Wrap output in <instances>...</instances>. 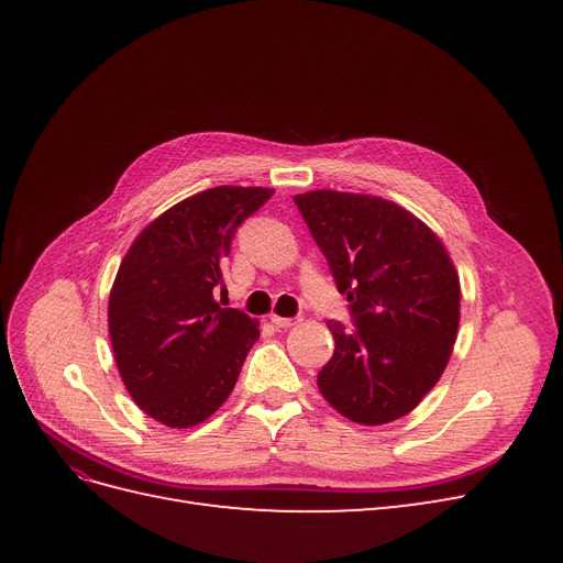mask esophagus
I'll use <instances>...</instances> for the list:
<instances>
[{"label": "esophagus", "mask_w": 563, "mask_h": 563, "mask_svg": "<svg viewBox=\"0 0 563 563\" xmlns=\"http://www.w3.org/2000/svg\"><path fill=\"white\" fill-rule=\"evenodd\" d=\"M272 323H275L277 329H291L296 323H300V317H277L272 314Z\"/></svg>", "instance_id": "esophagus-1"}]
</instances>
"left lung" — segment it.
<instances>
[{
	"label": "left lung",
	"instance_id": "8db88e82",
	"mask_svg": "<svg viewBox=\"0 0 563 563\" xmlns=\"http://www.w3.org/2000/svg\"><path fill=\"white\" fill-rule=\"evenodd\" d=\"M294 201L354 323L329 321L335 350L319 391L352 422L397 420L437 385L455 343L460 282L449 253L387 199L314 190Z\"/></svg>",
	"mask_w": 563,
	"mask_h": 563
}]
</instances>
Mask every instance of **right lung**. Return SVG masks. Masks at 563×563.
<instances>
[{"instance_id":"obj_1","label":"right lung","mask_w":563,"mask_h":563,"mask_svg":"<svg viewBox=\"0 0 563 563\" xmlns=\"http://www.w3.org/2000/svg\"><path fill=\"white\" fill-rule=\"evenodd\" d=\"M275 195L220 185L187 197L135 236L119 265L108 323L131 399L166 428L213 416L240 378L258 321L220 310L234 232Z\"/></svg>"}]
</instances>
